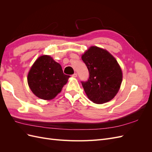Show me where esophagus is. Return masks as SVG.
Masks as SVG:
<instances>
[{
	"label": "esophagus",
	"mask_w": 152,
	"mask_h": 152,
	"mask_svg": "<svg viewBox=\"0 0 152 152\" xmlns=\"http://www.w3.org/2000/svg\"><path fill=\"white\" fill-rule=\"evenodd\" d=\"M72 76V77H74V78H75V77H77V73H73V74Z\"/></svg>",
	"instance_id": "1"
}]
</instances>
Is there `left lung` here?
<instances>
[{
  "instance_id": "obj_1",
  "label": "left lung",
  "mask_w": 152,
  "mask_h": 152,
  "mask_svg": "<svg viewBox=\"0 0 152 152\" xmlns=\"http://www.w3.org/2000/svg\"><path fill=\"white\" fill-rule=\"evenodd\" d=\"M82 59L89 72L87 81L81 82L87 97L97 104L112 100L122 81V70L115 58L107 50L91 46Z\"/></svg>"
}]
</instances>
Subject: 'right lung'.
Wrapping results in <instances>:
<instances>
[{
  "mask_svg": "<svg viewBox=\"0 0 152 152\" xmlns=\"http://www.w3.org/2000/svg\"><path fill=\"white\" fill-rule=\"evenodd\" d=\"M70 77L64 74L61 66L53 58L43 55L31 67L27 80L31 91L36 96L49 100L60 93Z\"/></svg>",
  "mask_w": 152,
  "mask_h": 152,
  "instance_id": "obj_1",
  "label": "right lung"
}]
</instances>
